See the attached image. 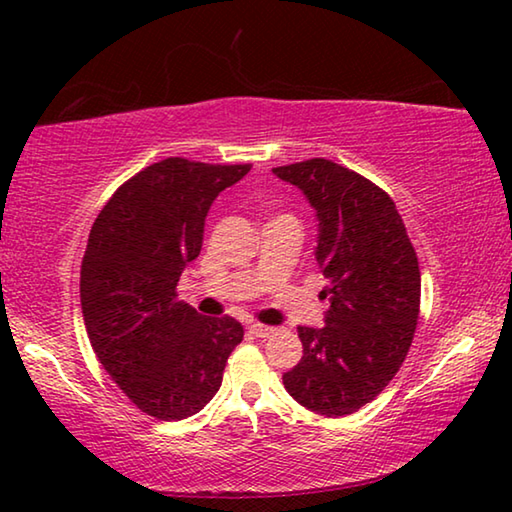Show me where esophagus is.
<instances>
[{"label":"esophagus","instance_id":"obj_1","mask_svg":"<svg viewBox=\"0 0 512 512\" xmlns=\"http://www.w3.org/2000/svg\"><path fill=\"white\" fill-rule=\"evenodd\" d=\"M248 329H250V334H255V336H257V339H268V336H271V334L275 332L273 327L262 325V323H255V325H250Z\"/></svg>","mask_w":512,"mask_h":512}]
</instances>
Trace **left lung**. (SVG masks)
Instances as JSON below:
<instances>
[{
	"label": "left lung",
	"mask_w": 512,
	"mask_h": 512,
	"mask_svg": "<svg viewBox=\"0 0 512 512\" xmlns=\"http://www.w3.org/2000/svg\"><path fill=\"white\" fill-rule=\"evenodd\" d=\"M318 216L316 262L329 280L325 327H298L302 359L284 372L298 404L327 418L359 411L409 354L420 316V266L393 198L332 160L275 167Z\"/></svg>",
	"instance_id": "obj_1"
}]
</instances>
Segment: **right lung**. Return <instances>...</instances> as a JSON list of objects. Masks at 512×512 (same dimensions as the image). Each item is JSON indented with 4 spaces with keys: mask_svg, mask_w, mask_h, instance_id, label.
Returning a JSON list of instances; mask_svg holds the SVG:
<instances>
[{
    "mask_svg": "<svg viewBox=\"0 0 512 512\" xmlns=\"http://www.w3.org/2000/svg\"><path fill=\"white\" fill-rule=\"evenodd\" d=\"M253 164L167 158L128 178L94 221L81 264V309L103 370L142 413L183 420L219 391L244 339L230 316L178 300L203 246L207 210Z\"/></svg>",
    "mask_w": 512,
    "mask_h": 512,
    "instance_id": "add662e5",
    "label": "right lung"
}]
</instances>
